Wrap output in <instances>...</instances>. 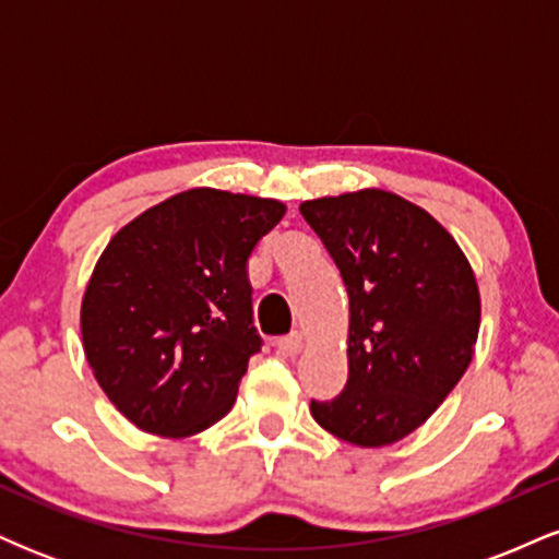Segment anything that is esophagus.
<instances>
[{
    "instance_id": "1",
    "label": "esophagus",
    "mask_w": 559,
    "mask_h": 559,
    "mask_svg": "<svg viewBox=\"0 0 559 559\" xmlns=\"http://www.w3.org/2000/svg\"><path fill=\"white\" fill-rule=\"evenodd\" d=\"M275 346H278V352L284 357L299 355V352L305 349V333H292V336L278 338V342H275Z\"/></svg>"
}]
</instances>
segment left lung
<instances>
[{
  "label": "left lung",
  "instance_id": "left-lung-1",
  "mask_svg": "<svg viewBox=\"0 0 559 559\" xmlns=\"http://www.w3.org/2000/svg\"><path fill=\"white\" fill-rule=\"evenodd\" d=\"M299 213L349 294V378L336 400L310 404L312 418L355 447L396 444L431 418L476 355V273L454 236L394 191L307 199Z\"/></svg>",
  "mask_w": 559,
  "mask_h": 559
}]
</instances>
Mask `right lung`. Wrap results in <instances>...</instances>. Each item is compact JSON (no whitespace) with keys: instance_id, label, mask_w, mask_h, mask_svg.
<instances>
[{"instance_id":"1","label":"right lung","mask_w":559,"mask_h":559,"mask_svg":"<svg viewBox=\"0 0 559 559\" xmlns=\"http://www.w3.org/2000/svg\"><path fill=\"white\" fill-rule=\"evenodd\" d=\"M286 215L278 199L181 191L126 223L81 299L88 368L120 415L165 439L234 407L260 352L247 260Z\"/></svg>"}]
</instances>
